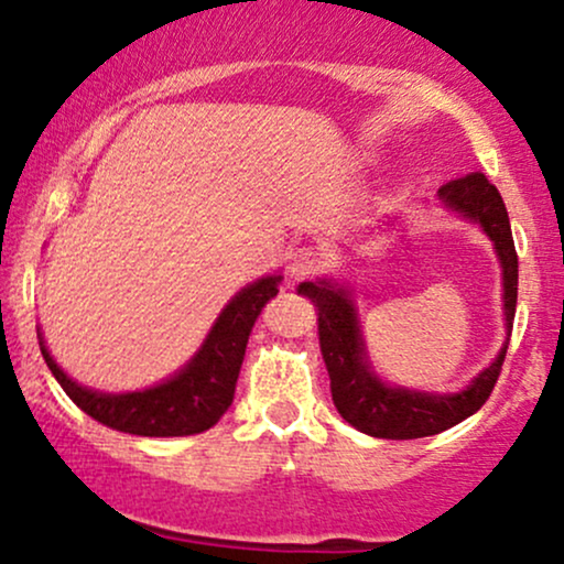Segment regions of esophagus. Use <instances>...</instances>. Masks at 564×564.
<instances>
[{
  "label": "esophagus",
  "instance_id": "34e87169",
  "mask_svg": "<svg viewBox=\"0 0 564 564\" xmlns=\"http://www.w3.org/2000/svg\"><path fill=\"white\" fill-rule=\"evenodd\" d=\"M318 270H323V251L315 249V246H302L291 254L289 260V275L294 281H302V278L315 275Z\"/></svg>",
  "mask_w": 564,
  "mask_h": 564
}]
</instances>
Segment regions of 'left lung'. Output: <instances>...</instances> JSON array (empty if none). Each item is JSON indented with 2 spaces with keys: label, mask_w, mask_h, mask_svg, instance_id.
<instances>
[{
  "label": "left lung",
  "mask_w": 564,
  "mask_h": 564,
  "mask_svg": "<svg viewBox=\"0 0 564 564\" xmlns=\"http://www.w3.org/2000/svg\"><path fill=\"white\" fill-rule=\"evenodd\" d=\"M440 204L453 215L480 225L485 236L494 241L496 257L501 262L503 286V321H507V341L498 349L494 364L482 368L464 390L458 392H422L390 384L373 371L368 358L364 328H360L358 307H355L349 283L336 278L300 283V294L307 296L318 310V339L323 364L332 379V398L341 419L381 440H413L430 437L451 430L482 408L494 392L507 355L511 321L517 307V251L511 241V225L501 193L488 183L480 172L443 185L437 191Z\"/></svg>",
  "instance_id": "8db88e82"
}]
</instances>
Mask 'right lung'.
<instances>
[{"label": "right lung", "instance_id": "add662e5", "mask_svg": "<svg viewBox=\"0 0 564 564\" xmlns=\"http://www.w3.org/2000/svg\"><path fill=\"white\" fill-rule=\"evenodd\" d=\"M281 281L283 275H262L238 291L212 323L209 334L193 352V358L172 377L145 390H89L57 366L42 332L36 328L39 347L57 384L95 422L138 437L198 435L215 426L230 408L251 326L262 313L264 302L278 294Z\"/></svg>", "mask_w": 564, "mask_h": 564}]
</instances>
